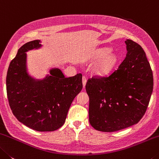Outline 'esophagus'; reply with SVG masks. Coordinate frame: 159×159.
<instances>
[{
	"mask_svg": "<svg viewBox=\"0 0 159 159\" xmlns=\"http://www.w3.org/2000/svg\"><path fill=\"white\" fill-rule=\"evenodd\" d=\"M86 83H87V77H86L85 76H83L82 77V84H83V87H85Z\"/></svg>",
	"mask_w": 159,
	"mask_h": 159,
	"instance_id": "34e87169",
	"label": "esophagus"
}]
</instances>
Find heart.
<instances>
[{
    "instance_id": "obj_1",
    "label": "heart",
    "mask_w": 159,
    "mask_h": 159,
    "mask_svg": "<svg viewBox=\"0 0 159 159\" xmlns=\"http://www.w3.org/2000/svg\"><path fill=\"white\" fill-rule=\"evenodd\" d=\"M107 52L108 49H101L97 53V58L103 57L94 67L95 74L99 76H103L108 74L113 70L118 61V58L114 53H108L105 55V54Z\"/></svg>"
}]
</instances>
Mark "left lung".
<instances>
[{
  "instance_id": "obj_1",
  "label": "left lung",
  "mask_w": 159,
  "mask_h": 159,
  "mask_svg": "<svg viewBox=\"0 0 159 159\" xmlns=\"http://www.w3.org/2000/svg\"><path fill=\"white\" fill-rule=\"evenodd\" d=\"M127 54L118 68L106 77L88 79L89 119L93 128L115 132L137 124L144 116L153 92L152 70L142 46L125 41Z\"/></svg>"
}]
</instances>
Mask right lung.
<instances>
[{"label": "right lung", "instance_id": "add662e5", "mask_svg": "<svg viewBox=\"0 0 159 159\" xmlns=\"http://www.w3.org/2000/svg\"><path fill=\"white\" fill-rule=\"evenodd\" d=\"M39 40L26 43L10 62L6 77L10 107L20 123L39 132L56 130L63 125L75 97L82 89V75L66 77L61 70L36 80L27 72L25 52L41 46Z\"/></svg>", "mask_w": 159, "mask_h": 159}]
</instances>
